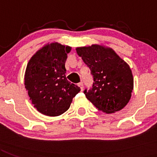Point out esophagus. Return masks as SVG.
Returning <instances> with one entry per match:
<instances>
[{"instance_id": "34e87169", "label": "esophagus", "mask_w": 157, "mask_h": 157, "mask_svg": "<svg viewBox=\"0 0 157 157\" xmlns=\"http://www.w3.org/2000/svg\"><path fill=\"white\" fill-rule=\"evenodd\" d=\"M78 85L79 86V88H80V90L82 91H82H83V88H84L83 83L81 82H79V83L78 84Z\"/></svg>"}]
</instances>
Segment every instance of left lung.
Returning <instances> with one entry per match:
<instances>
[{
	"label": "left lung",
	"instance_id": "8db88e82",
	"mask_svg": "<svg viewBox=\"0 0 157 157\" xmlns=\"http://www.w3.org/2000/svg\"><path fill=\"white\" fill-rule=\"evenodd\" d=\"M76 51L93 76L92 87L84 91L86 99L104 113L123 109L133 90V77L128 64L113 49L99 44L78 47Z\"/></svg>",
	"mask_w": 157,
	"mask_h": 157
}]
</instances>
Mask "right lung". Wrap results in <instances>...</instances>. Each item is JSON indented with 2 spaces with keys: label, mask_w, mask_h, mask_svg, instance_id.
<instances>
[{
  "label": "right lung",
  "mask_w": 157,
  "mask_h": 157,
  "mask_svg": "<svg viewBox=\"0 0 157 157\" xmlns=\"http://www.w3.org/2000/svg\"><path fill=\"white\" fill-rule=\"evenodd\" d=\"M71 47L58 42L46 44L27 63L25 86L39 113L58 116L70 108L80 88L66 79L65 63Z\"/></svg>",
  "instance_id": "1"
}]
</instances>
